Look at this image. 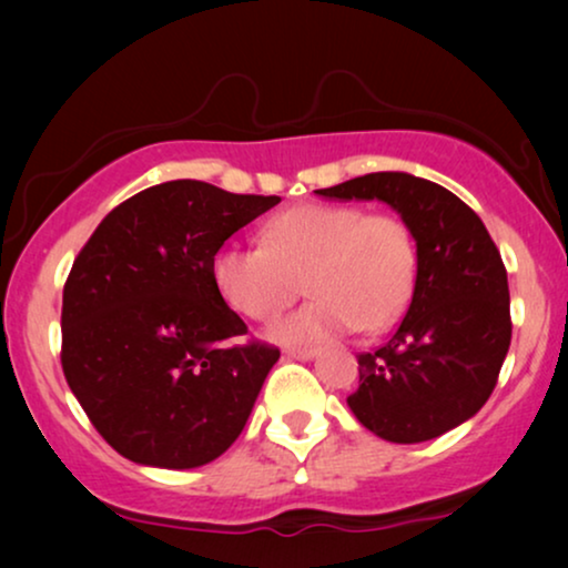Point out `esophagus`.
I'll list each match as a JSON object with an SVG mask.
<instances>
[{
  "label": "esophagus",
  "instance_id": "34e87169",
  "mask_svg": "<svg viewBox=\"0 0 568 568\" xmlns=\"http://www.w3.org/2000/svg\"><path fill=\"white\" fill-rule=\"evenodd\" d=\"M286 356H290V359H313V356H317V348H313V346H305V348H286L284 352Z\"/></svg>",
  "mask_w": 568,
  "mask_h": 568
}]
</instances>
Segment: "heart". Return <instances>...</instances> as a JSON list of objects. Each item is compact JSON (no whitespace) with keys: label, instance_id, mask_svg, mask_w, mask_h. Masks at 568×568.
I'll return each mask as SVG.
<instances>
[{"label":"heart","instance_id":"obj_1","mask_svg":"<svg viewBox=\"0 0 568 568\" xmlns=\"http://www.w3.org/2000/svg\"><path fill=\"white\" fill-rule=\"evenodd\" d=\"M261 237L263 245L220 247L212 278L232 310L261 323L282 315L305 278L313 300L271 325L274 341L305 344L348 328L379 333L408 307L416 243L400 216L310 201L271 216Z\"/></svg>","mask_w":568,"mask_h":568}]
</instances>
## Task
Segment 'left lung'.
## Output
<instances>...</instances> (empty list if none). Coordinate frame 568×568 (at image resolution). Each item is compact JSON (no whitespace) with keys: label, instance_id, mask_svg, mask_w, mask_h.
I'll return each instance as SVG.
<instances>
[{"label":"left lung","instance_id":"obj_1","mask_svg":"<svg viewBox=\"0 0 568 568\" xmlns=\"http://www.w3.org/2000/svg\"><path fill=\"white\" fill-rule=\"evenodd\" d=\"M385 201L416 240V284L398 331L359 359L348 408L398 445L439 437L476 416L494 393L511 341L509 284L499 247L473 209L408 173H369L315 191Z\"/></svg>","mask_w":568,"mask_h":568}]
</instances>
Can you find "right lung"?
Listing matches in <instances>:
<instances>
[{"label":"right lung","mask_w":568,"mask_h":568,"mask_svg":"<svg viewBox=\"0 0 568 568\" xmlns=\"http://www.w3.org/2000/svg\"><path fill=\"white\" fill-rule=\"evenodd\" d=\"M204 181L152 185L113 209L64 284L61 367L115 453L185 470L240 437L278 348L247 325L212 278L224 240L278 204Z\"/></svg>","instance_id":"right-lung-1"}]
</instances>
